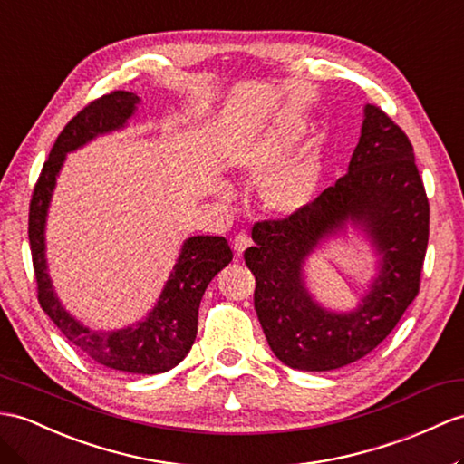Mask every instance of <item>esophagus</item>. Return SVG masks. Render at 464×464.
Masks as SVG:
<instances>
[{"label":"esophagus","mask_w":464,"mask_h":464,"mask_svg":"<svg viewBox=\"0 0 464 464\" xmlns=\"http://www.w3.org/2000/svg\"><path fill=\"white\" fill-rule=\"evenodd\" d=\"M232 246H234V252L238 254V256H242L246 247H250V246H252L250 234H246V232L236 234V236H234V242H232Z\"/></svg>","instance_id":"1"}]
</instances>
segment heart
Instances as JSON below:
<instances>
[{"label":"heart","mask_w":464,"mask_h":464,"mask_svg":"<svg viewBox=\"0 0 464 464\" xmlns=\"http://www.w3.org/2000/svg\"><path fill=\"white\" fill-rule=\"evenodd\" d=\"M301 130L291 121H279L259 138L244 143L234 155L242 171L262 175L276 167L295 147ZM319 153L309 151L276 169L262 185L264 205L279 214H291L304 208L314 198L319 187Z\"/></svg>","instance_id":"heart-1"}]
</instances>
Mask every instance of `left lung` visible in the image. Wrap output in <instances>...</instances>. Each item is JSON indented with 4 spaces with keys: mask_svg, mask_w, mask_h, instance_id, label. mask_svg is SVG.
Wrapping results in <instances>:
<instances>
[{
    "mask_svg": "<svg viewBox=\"0 0 464 464\" xmlns=\"http://www.w3.org/2000/svg\"><path fill=\"white\" fill-rule=\"evenodd\" d=\"M362 135L348 173L307 207L259 220L244 252L256 277L254 307L281 362L309 372L353 364L372 353L417 297L429 240V198L405 131L380 106L364 110ZM346 219L364 223L384 254L365 304L348 315L317 308L300 266L323 235Z\"/></svg>",
    "mask_w": 464,
    "mask_h": 464,
    "instance_id": "left-lung-1",
    "label": "left lung"
}]
</instances>
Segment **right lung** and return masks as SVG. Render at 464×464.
Instances as JSON below:
<instances>
[{
  "label": "right lung",
  "mask_w": 464,
  "mask_h": 464,
  "mask_svg": "<svg viewBox=\"0 0 464 464\" xmlns=\"http://www.w3.org/2000/svg\"><path fill=\"white\" fill-rule=\"evenodd\" d=\"M140 98L114 90L100 96L78 111L66 123L56 138L49 160L43 163L41 175L33 188L29 202V244L33 269L37 279V299L43 311L59 326L76 348H81L94 362L130 372V374H160L175 368L183 360L197 338L198 304L205 289L218 271L230 264V244L222 236H193L183 246L171 279L167 281L160 303L150 317L114 333H94L76 323L69 313L63 311L51 289V281L44 266V217L56 173L64 161V153L84 145L94 135L121 128L133 114Z\"/></svg>",
  "instance_id": "1"
}]
</instances>
